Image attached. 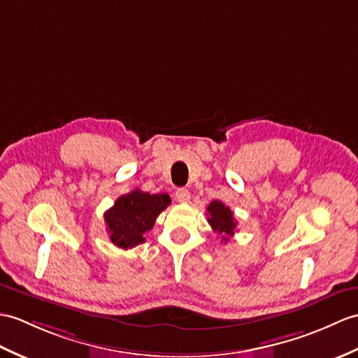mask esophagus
I'll use <instances>...</instances> for the list:
<instances>
[{"instance_id":"esophagus-1","label":"esophagus","mask_w":358,"mask_h":358,"mask_svg":"<svg viewBox=\"0 0 358 358\" xmlns=\"http://www.w3.org/2000/svg\"><path fill=\"white\" fill-rule=\"evenodd\" d=\"M176 199L178 203H189V199H190V192L187 189H185V187H181V189H178L177 192H176Z\"/></svg>"}]
</instances>
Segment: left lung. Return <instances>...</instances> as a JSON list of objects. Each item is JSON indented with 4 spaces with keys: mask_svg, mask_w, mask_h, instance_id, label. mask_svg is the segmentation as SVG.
<instances>
[{
    "mask_svg": "<svg viewBox=\"0 0 358 358\" xmlns=\"http://www.w3.org/2000/svg\"><path fill=\"white\" fill-rule=\"evenodd\" d=\"M207 215H209V224L212 226L215 234H218L224 243H227L230 236H234L236 231V221L234 218V212H231L226 204L221 201H212L207 206Z\"/></svg>",
    "mask_w": 358,
    "mask_h": 358,
    "instance_id": "left-lung-1",
    "label": "left lung"
}]
</instances>
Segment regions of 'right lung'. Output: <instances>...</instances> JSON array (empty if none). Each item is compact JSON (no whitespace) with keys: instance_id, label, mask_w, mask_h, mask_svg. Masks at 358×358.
<instances>
[{"instance_id":"add662e5","label":"right lung","mask_w":358,"mask_h":358,"mask_svg":"<svg viewBox=\"0 0 358 358\" xmlns=\"http://www.w3.org/2000/svg\"><path fill=\"white\" fill-rule=\"evenodd\" d=\"M169 204L168 194L151 195L140 189L119 196L103 215L111 243L123 250L145 243V234L154 227L157 217Z\"/></svg>"}]
</instances>
